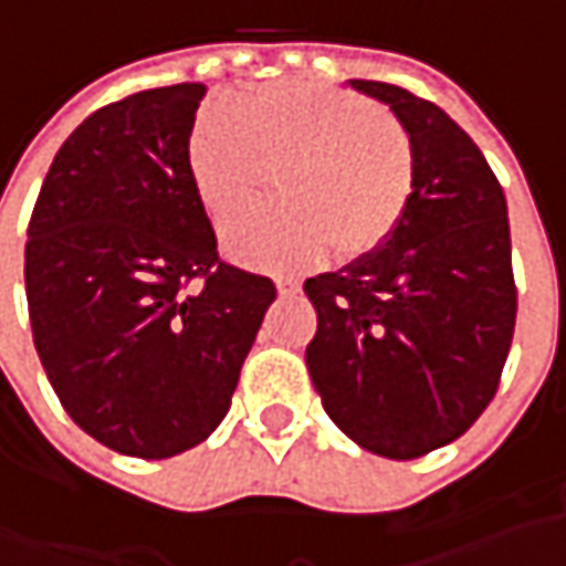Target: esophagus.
I'll list each match as a JSON object with an SVG mask.
<instances>
[{"label":"esophagus","mask_w":566,"mask_h":566,"mask_svg":"<svg viewBox=\"0 0 566 566\" xmlns=\"http://www.w3.org/2000/svg\"><path fill=\"white\" fill-rule=\"evenodd\" d=\"M298 286H302V283H298L295 276H276V290H280V295L298 293Z\"/></svg>","instance_id":"obj_1"}]
</instances>
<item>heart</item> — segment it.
<instances>
[{"label":"heart","instance_id":"heart-1","mask_svg":"<svg viewBox=\"0 0 566 566\" xmlns=\"http://www.w3.org/2000/svg\"><path fill=\"white\" fill-rule=\"evenodd\" d=\"M186 169L213 223L245 213L283 169V205L227 232L235 261L305 268L331 249L343 261L380 251L416 195V147L400 122L343 87L286 77L205 106L186 138Z\"/></svg>","mask_w":566,"mask_h":566}]
</instances>
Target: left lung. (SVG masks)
<instances>
[{
  "instance_id": "left-lung-1",
  "label": "left lung",
  "mask_w": 566,
  "mask_h": 566,
  "mask_svg": "<svg viewBox=\"0 0 566 566\" xmlns=\"http://www.w3.org/2000/svg\"><path fill=\"white\" fill-rule=\"evenodd\" d=\"M390 106L416 147V195L397 235L305 280L317 312L305 365L343 434L387 460L457 441L497 390L516 324L504 188L431 99L349 81Z\"/></svg>"
}]
</instances>
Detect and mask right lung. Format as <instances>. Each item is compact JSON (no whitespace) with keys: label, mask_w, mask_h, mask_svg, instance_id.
<instances>
[{"label":"right lung","mask_w":566,"mask_h":566,"mask_svg":"<svg viewBox=\"0 0 566 566\" xmlns=\"http://www.w3.org/2000/svg\"><path fill=\"white\" fill-rule=\"evenodd\" d=\"M205 84L116 99L65 138L24 283L55 397L99 444L166 460L223 422L276 286L220 261L186 169Z\"/></svg>","instance_id":"right-lung-1"}]
</instances>
